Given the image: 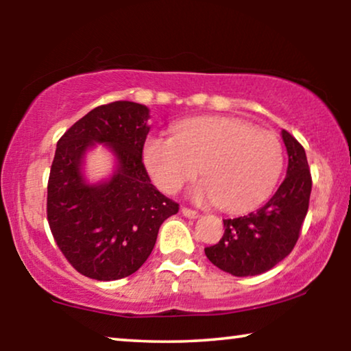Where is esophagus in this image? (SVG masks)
Masks as SVG:
<instances>
[{"mask_svg": "<svg viewBox=\"0 0 351 351\" xmlns=\"http://www.w3.org/2000/svg\"><path fill=\"white\" fill-rule=\"evenodd\" d=\"M182 214H184L185 217H189V219H196L199 215L198 210L190 209V208H182Z\"/></svg>", "mask_w": 351, "mask_h": 351, "instance_id": "34e87169", "label": "esophagus"}]
</instances>
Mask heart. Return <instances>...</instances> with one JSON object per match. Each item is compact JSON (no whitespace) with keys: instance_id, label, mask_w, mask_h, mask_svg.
I'll list each match as a JSON object with an SVG mask.
<instances>
[{"instance_id":"obj_1","label":"heart","mask_w":351,"mask_h":351,"mask_svg":"<svg viewBox=\"0 0 351 351\" xmlns=\"http://www.w3.org/2000/svg\"><path fill=\"white\" fill-rule=\"evenodd\" d=\"M143 162L166 193H176L201 171L198 199H210L228 213L263 203L285 166L276 134L230 117H199L177 126L174 137L152 136L143 145Z\"/></svg>"}]
</instances>
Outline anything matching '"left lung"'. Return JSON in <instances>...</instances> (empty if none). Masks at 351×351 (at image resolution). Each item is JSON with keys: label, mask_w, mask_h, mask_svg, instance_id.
I'll use <instances>...</instances> for the list:
<instances>
[{"label": "left lung", "mask_w": 351, "mask_h": 351, "mask_svg": "<svg viewBox=\"0 0 351 351\" xmlns=\"http://www.w3.org/2000/svg\"><path fill=\"white\" fill-rule=\"evenodd\" d=\"M281 134L289 162L280 189L254 213L225 219L223 237L204 247L206 257L233 276L262 275L289 256L308 213L311 174L305 150L292 134Z\"/></svg>", "instance_id": "left-lung-1"}]
</instances>
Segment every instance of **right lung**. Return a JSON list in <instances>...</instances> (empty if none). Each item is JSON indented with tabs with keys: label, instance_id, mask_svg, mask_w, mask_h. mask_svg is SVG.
Instances as JSON below:
<instances>
[{
	"label": "right lung",
	"instance_id": "obj_1",
	"mask_svg": "<svg viewBox=\"0 0 351 351\" xmlns=\"http://www.w3.org/2000/svg\"><path fill=\"white\" fill-rule=\"evenodd\" d=\"M145 105L117 100L78 119L59 138L47 180V222L71 267L97 281L121 280L141 268L158 230L179 204L156 190L143 165ZM94 141L107 143L119 169L102 186H88L79 166Z\"/></svg>",
	"mask_w": 351,
	"mask_h": 351
}]
</instances>
